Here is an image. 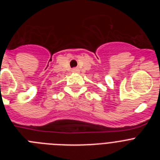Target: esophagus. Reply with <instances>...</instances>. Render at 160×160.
I'll return each instance as SVG.
<instances>
[{"instance_id":"esophagus-1","label":"esophagus","mask_w":160,"mask_h":160,"mask_svg":"<svg viewBox=\"0 0 160 160\" xmlns=\"http://www.w3.org/2000/svg\"><path fill=\"white\" fill-rule=\"evenodd\" d=\"M72 72H73V73H78L79 72L78 68H73V70H72Z\"/></svg>"}]
</instances>
